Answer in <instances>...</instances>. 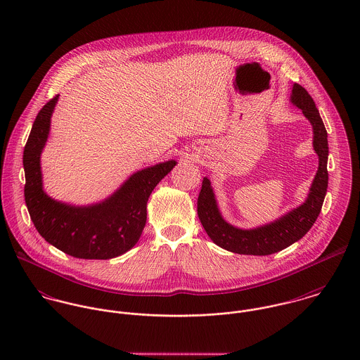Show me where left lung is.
Returning a JSON list of instances; mask_svg holds the SVG:
<instances>
[{
  "label": "left lung",
  "instance_id": "8db88e82",
  "mask_svg": "<svg viewBox=\"0 0 360 360\" xmlns=\"http://www.w3.org/2000/svg\"><path fill=\"white\" fill-rule=\"evenodd\" d=\"M291 103L298 106L310 122L313 127V148L319 156V169L310 186L308 198L302 205L269 224L243 230L231 226L221 217L210 181L204 177L197 202L198 217L210 240L223 250L241 255L262 257L276 254L301 240L321 210L328 186L327 131L313 98L297 83L292 86Z\"/></svg>",
  "mask_w": 360,
  "mask_h": 360
}]
</instances>
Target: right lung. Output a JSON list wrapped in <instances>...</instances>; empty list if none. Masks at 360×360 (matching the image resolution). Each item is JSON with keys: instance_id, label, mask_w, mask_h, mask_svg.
<instances>
[{"instance_id": "right-lung-1", "label": "right lung", "mask_w": 360, "mask_h": 360, "mask_svg": "<svg viewBox=\"0 0 360 360\" xmlns=\"http://www.w3.org/2000/svg\"><path fill=\"white\" fill-rule=\"evenodd\" d=\"M56 101L58 96L40 109L23 151L25 201L30 219L47 243L70 257L110 259L123 255L140 240L151 193L177 162L167 160L131 174L100 204L73 206L55 201L43 190L40 156L50 134Z\"/></svg>"}]
</instances>
